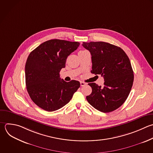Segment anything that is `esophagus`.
Returning a JSON list of instances; mask_svg holds the SVG:
<instances>
[{"instance_id": "34e87169", "label": "esophagus", "mask_w": 153, "mask_h": 153, "mask_svg": "<svg viewBox=\"0 0 153 153\" xmlns=\"http://www.w3.org/2000/svg\"><path fill=\"white\" fill-rule=\"evenodd\" d=\"M80 84H81V86H84V85H86V83H85V82H84L81 81V82H80Z\"/></svg>"}]
</instances>
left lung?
I'll use <instances>...</instances> for the list:
<instances>
[{"instance_id":"obj_1","label":"left lung","mask_w":153,"mask_h":153,"mask_svg":"<svg viewBox=\"0 0 153 153\" xmlns=\"http://www.w3.org/2000/svg\"><path fill=\"white\" fill-rule=\"evenodd\" d=\"M82 45L91 55L92 70L104 78L103 87L94 82L88 84L91 93L88 102L102 112H112L127 99L133 85L134 75L130 60L120 47L104 42H83Z\"/></svg>"}]
</instances>
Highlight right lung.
<instances>
[{"label":"right lung","mask_w":153,"mask_h":153,"mask_svg":"<svg viewBox=\"0 0 153 153\" xmlns=\"http://www.w3.org/2000/svg\"><path fill=\"white\" fill-rule=\"evenodd\" d=\"M79 44L51 39L39 45L28 56L25 66L26 88L32 101L42 109L51 112L60 109L80 87L78 81L66 82L60 78L67 57Z\"/></svg>","instance_id":"right-lung-1"}]
</instances>
